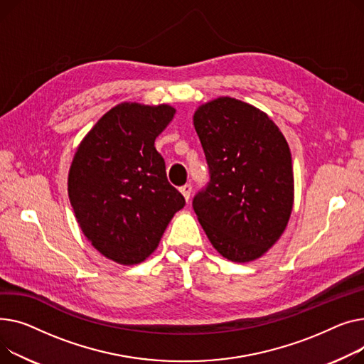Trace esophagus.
Here are the masks:
<instances>
[{"label":"esophagus","mask_w":364,"mask_h":364,"mask_svg":"<svg viewBox=\"0 0 364 364\" xmlns=\"http://www.w3.org/2000/svg\"><path fill=\"white\" fill-rule=\"evenodd\" d=\"M191 191H192V186H191V183H185L183 186H181V192H182V196H183V198H185L186 201H189V197H191Z\"/></svg>","instance_id":"obj_1"}]
</instances>
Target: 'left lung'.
Masks as SVG:
<instances>
[{
	"mask_svg": "<svg viewBox=\"0 0 364 364\" xmlns=\"http://www.w3.org/2000/svg\"><path fill=\"white\" fill-rule=\"evenodd\" d=\"M194 126L210 173L192 201L196 215L225 259H259L281 238L292 211L288 142L264 112L230 97L200 105Z\"/></svg>",
	"mask_w": 364,
	"mask_h": 364,
	"instance_id": "8db88e82",
	"label": "left lung"
}]
</instances>
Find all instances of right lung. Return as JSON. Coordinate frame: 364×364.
Here are the masks:
<instances>
[{"label":"right lung","mask_w":364,"mask_h":364,"mask_svg":"<svg viewBox=\"0 0 364 364\" xmlns=\"http://www.w3.org/2000/svg\"><path fill=\"white\" fill-rule=\"evenodd\" d=\"M175 113L167 104L122 102L75 153L68 191L76 220L92 247L116 263L144 262L185 205L154 146Z\"/></svg>","instance_id":"right-lung-1"}]
</instances>
